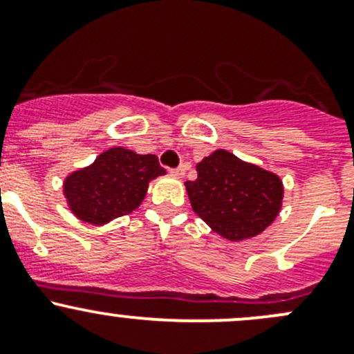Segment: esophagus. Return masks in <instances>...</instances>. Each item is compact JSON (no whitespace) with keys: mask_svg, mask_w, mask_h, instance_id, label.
<instances>
[{"mask_svg":"<svg viewBox=\"0 0 354 354\" xmlns=\"http://www.w3.org/2000/svg\"><path fill=\"white\" fill-rule=\"evenodd\" d=\"M185 170H187V165H185V163H182V165H178L177 169H172V174L176 177H184Z\"/></svg>","mask_w":354,"mask_h":354,"instance_id":"obj_1","label":"esophagus"}]
</instances>
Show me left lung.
<instances>
[{"mask_svg": "<svg viewBox=\"0 0 354 354\" xmlns=\"http://www.w3.org/2000/svg\"><path fill=\"white\" fill-rule=\"evenodd\" d=\"M185 182L192 209L216 234L243 241L263 232L281 209L284 187L275 174L216 149Z\"/></svg>", "mask_w": 354, "mask_h": 354, "instance_id": "1", "label": "left lung"}]
</instances>
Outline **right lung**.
<instances>
[{
  "mask_svg": "<svg viewBox=\"0 0 354 354\" xmlns=\"http://www.w3.org/2000/svg\"><path fill=\"white\" fill-rule=\"evenodd\" d=\"M163 174L156 155L111 148L93 165L66 178L65 196L80 220L101 225L138 208L149 180Z\"/></svg>",
  "mask_w": 354,
  "mask_h": 354,
  "instance_id": "1",
  "label": "right lung"
}]
</instances>
